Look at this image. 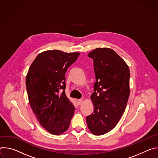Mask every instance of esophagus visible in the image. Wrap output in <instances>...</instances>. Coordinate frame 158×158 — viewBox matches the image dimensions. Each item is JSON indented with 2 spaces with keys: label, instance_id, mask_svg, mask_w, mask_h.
Listing matches in <instances>:
<instances>
[{
  "label": "esophagus",
  "instance_id": "1",
  "mask_svg": "<svg viewBox=\"0 0 158 158\" xmlns=\"http://www.w3.org/2000/svg\"><path fill=\"white\" fill-rule=\"evenodd\" d=\"M83 99H77V103L79 105H81L82 102H83Z\"/></svg>",
  "mask_w": 158,
  "mask_h": 158
}]
</instances>
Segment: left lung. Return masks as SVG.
<instances>
[{"mask_svg": "<svg viewBox=\"0 0 158 158\" xmlns=\"http://www.w3.org/2000/svg\"><path fill=\"white\" fill-rule=\"evenodd\" d=\"M93 59L96 82L91 99L94 112L86 118L93 134L100 136L113 129L126 109L129 96L130 71L113 50L97 48L88 54Z\"/></svg>", "mask_w": 158, "mask_h": 158, "instance_id": "obj_1", "label": "left lung"}]
</instances>
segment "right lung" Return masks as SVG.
I'll list each match as a JSON object with an SVG mask.
<instances>
[{"label":"right lung","mask_w":158,"mask_h":158,"mask_svg":"<svg viewBox=\"0 0 158 158\" xmlns=\"http://www.w3.org/2000/svg\"><path fill=\"white\" fill-rule=\"evenodd\" d=\"M79 56L78 52L45 51L29 67L26 87L31 107L40 124L52 134L65 132L74 115L75 107L65 93V74Z\"/></svg>","instance_id":"1"}]
</instances>
